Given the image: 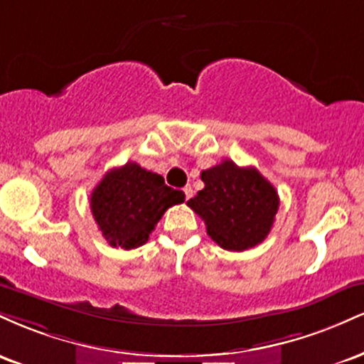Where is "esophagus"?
<instances>
[{"mask_svg": "<svg viewBox=\"0 0 364 364\" xmlns=\"http://www.w3.org/2000/svg\"><path fill=\"white\" fill-rule=\"evenodd\" d=\"M183 191H185L186 200H190L191 196H193V190H191V186H185V188H183Z\"/></svg>", "mask_w": 364, "mask_h": 364, "instance_id": "esophagus-1", "label": "esophagus"}]
</instances>
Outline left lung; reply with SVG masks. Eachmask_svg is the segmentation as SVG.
I'll return each instance as SVG.
<instances>
[{"mask_svg":"<svg viewBox=\"0 0 364 364\" xmlns=\"http://www.w3.org/2000/svg\"><path fill=\"white\" fill-rule=\"evenodd\" d=\"M202 181L205 188L186 203L205 220L207 235L220 248L245 252L269 236L279 195L260 171L240 168L225 159L202 171Z\"/></svg>","mask_w":364,"mask_h":364,"instance_id":"1","label":"left lung"}]
</instances>
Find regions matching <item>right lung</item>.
Returning <instances> with one entry per match:
<instances>
[{"mask_svg":"<svg viewBox=\"0 0 364 364\" xmlns=\"http://www.w3.org/2000/svg\"><path fill=\"white\" fill-rule=\"evenodd\" d=\"M183 202L185 193L161 174L127 162L104 174L90 195V210L112 248L132 250L147 243L164 212Z\"/></svg>","mask_w":364,"mask_h":364,"instance_id":"right-lung-1","label":"right lung"}]
</instances>
